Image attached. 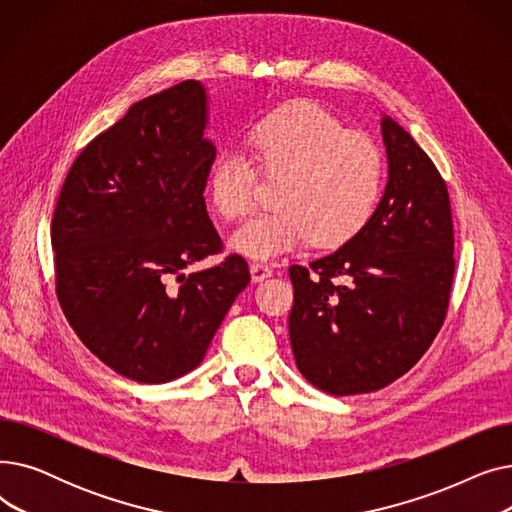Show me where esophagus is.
<instances>
[{
	"label": "esophagus",
	"mask_w": 512,
	"mask_h": 512,
	"mask_svg": "<svg viewBox=\"0 0 512 512\" xmlns=\"http://www.w3.org/2000/svg\"><path fill=\"white\" fill-rule=\"evenodd\" d=\"M270 276H272V267L270 265L263 263V261L251 263V278H253V282H261V280L270 278Z\"/></svg>",
	"instance_id": "obj_1"
}]
</instances>
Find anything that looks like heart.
Masks as SVG:
<instances>
[{"instance_id": "1", "label": "heart", "mask_w": 512, "mask_h": 512, "mask_svg": "<svg viewBox=\"0 0 512 512\" xmlns=\"http://www.w3.org/2000/svg\"><path fill=\"white\" fill-rule=\"evenodd\" d=\"M251 160L224 151L209 170L215 213L238 220L255 205L257 172L276 180L278 207L253 215L230 236V249L251 259H276L313 238L340 247L373 218L382 197L384 161L371 139L326 107L294 101L259 120L245 139Z\"/></svg>"}]
</instances>
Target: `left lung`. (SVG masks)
Segmentation results:
<instances>
[{
    "label": "left lung",
    "mask_w": 512,
    "mask_h": 512,
    "mask_svg": "<svg viewBox=\"0 0 512 512\" xmlns=\"http://www.w3.org/2000/svg\"><path fill=\"white\" fill-rule=\"evenodd\" d=\"M388 184L369 224L328 257L290 265L288 332L305 380L334 396L382 390L432 346L450 303L454 232L434 161L382 116Z\"/></svg>",
    "instance_id": "obj_1"
}]
</instances>
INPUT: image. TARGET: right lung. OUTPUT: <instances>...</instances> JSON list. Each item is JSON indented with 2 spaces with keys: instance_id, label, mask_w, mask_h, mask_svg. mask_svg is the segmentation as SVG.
Listing matches in <instances>:
<instances>
[{
  "instance_id": "right-lung-1",
  "label": "right lung",
  "mask_w": 512,
  "mask_h": 512,
  "mask_svg": "<svg viewBox=\"0 0 512 512\" xmlns=\"http://www.w3.org/2000/svg\"><path fill=\"white\" fill-rule=\"evenodd\" d=\"M205 126L199 80L130 105L74 159L51 218L68 324L99 361L139 384L193 371L251 282L240 255L182 274L222 251L203 197L215 159Z\"/></svg>"
}]
</instances>
